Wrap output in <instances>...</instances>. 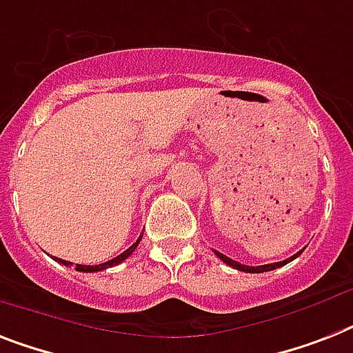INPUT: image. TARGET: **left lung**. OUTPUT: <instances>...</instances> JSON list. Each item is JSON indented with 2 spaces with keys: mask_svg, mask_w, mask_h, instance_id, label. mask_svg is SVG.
Listing matches in <instances>:
<instances>
[{
  "mask_svg": "<svg viewBox=\"0 0 353 353\" xmlns=\"http://www.w3.org/2000/svg\"><path fill=\"white\" fill-rule=\"evenodd\" d=\"M301 252H303V250H301ZM301 252H297L296 256L288 257V259L279 261V263H272V265H261V266H248V265H241V263H237V261L230 259V257L223 256L221 252H217V250H214V254H216V256L219 257V259H221L223 263H226V265L232 266V268H236V270L248 272V274H261V272H270V270H276V268H279V266L286 265V263H290V261H294V259H296L297 256H299Z\"/></svg>",
  "mask_w": 353,
  "mask_h": 353,
  "instance_id": "obj_1",
  "label": "left lung"
}]
</instances>
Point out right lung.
Segmentation results:
<instances>
[{
	"label": "right lung",
	"mask_w": 353,
	"mask_h": 353,
	"mask_svg": "<svg viewBox=\"0 0 353 353\" xmlns=\"http://www.w3.org/2000/svg\"><path fill=\"white\" fill-rule=\"evenodd\" d=\"M141 237H139V239H137V241L134 243V245H132L130 248H127V250L123 252V254H119V256H117V257H114V259L107 261V263H101V265H92V266H90V265H76V270L77 272H101V270H107V268H112V266L119 265V263H123V261L127 259V257L132 256V252L136 250V246L139 245V241H141ZM54 259H56L57 263H61V265H65V266L72 265V263H68V261H65V259H57V257H54Z\"/></svg>",
	"instance_id": "add662e5"
}]
</instances>
